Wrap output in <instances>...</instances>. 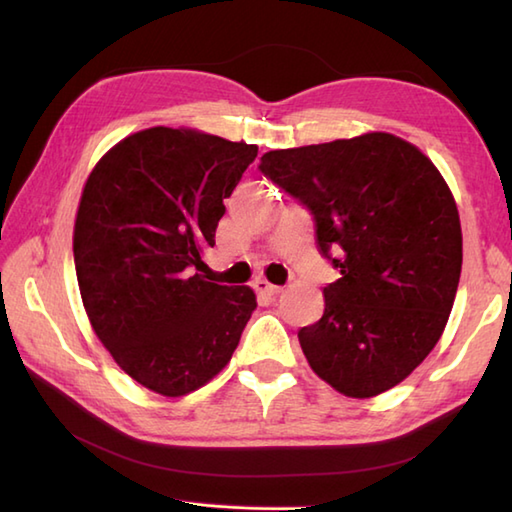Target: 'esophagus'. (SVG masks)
<instances>
[{
	"mask_svg": "<svg viewBox=\"0 0 512 512\" xmlns=\"http://www.w3.org/2000/svg\"><path fill=\"white\" fill-rule=\"evenodd\" d=\"M255 290H257L259 295L275 297V295L282 293V286H275V284H270L268 279H257V282H255Z\"/></svg>",
	"mask_w": 512,
	"mask_h": 512,
	"instance_id": "esophagus-1",
	"label": "esophagus"
}]
</instances>
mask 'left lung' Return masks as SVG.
Returning <instances> with one entry per match:
<instances>
[{
	"label": "left lung",
	"instance_id": "1",
	"mask_svg": "<svg viewBox=\"0 0 512 512\" xmlns=\"http://www.w3.org/2000/svg\"><path fill=\"white\" fill-rule=\"evenodd\" d=\"M262 173L315 217L319 253L342 277L299 330L308 366L368 399L413 373L442 337L462 273V224L437 166L390 133L270 150Z\"/></svg>",
	"mask_w": 512,
	"mask_h": 512
}]
</instances>
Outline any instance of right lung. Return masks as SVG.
I'll use <instances>...</instances> for the list:
<instances>
[{"label": "right lung", "mask_w": 512, "mask_h": 512, "mask_svg": "<svg viewBox=\"0 0 512 512\" xmlns=\"http://www.w3.org/2000/svg\"><path fill=\"white\" fill-rule=\"evenodd\" d=\"M255 157V144L153 126L86 179L73 230L84 310L115 364L157 395H188L222 373L257 306L250 286L195 273Z\"/></svg>", "instance_id": "right-lung-1"}]
</instances>
